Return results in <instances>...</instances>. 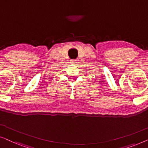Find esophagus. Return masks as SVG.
I'll return each instance as SVG.
<instances>
[{
    "label": "esophagus",
    "instance_id": "34e87169",
    "mask_svg": "<svg viewBox=\"0 0 148 148\" xmlns=\"http://www.w3.org/2000/svg\"><path fill=\"white\" fill-rule=\"evenodd\" d=\"M71 63H72V64L77 63V60H71Z\"/></svg>",
    "mask_w": 148,
    "mask_h": 148
}]
</instances>
